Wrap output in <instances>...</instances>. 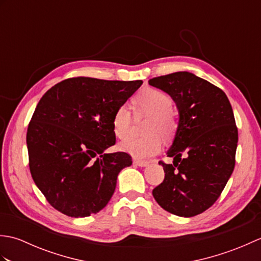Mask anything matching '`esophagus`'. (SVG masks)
<instances>
[{
	"label": "esophagus",
	"instance_id": "obj_1",
	"mask_svg": "<svg viewBox=\"0 0 261 261\" xmlns=\"http://www.w3.org/2000/svg\"><path fill=\"white\" fill-rule=\"evenodd\" d=\"M134 165L138 166V167H146V166L149 165V163L146 162V160H138V159H135V160H134Z\"/></svg>",
	"mask_w": 261,
	"mask_h": 261
}]
</instances>
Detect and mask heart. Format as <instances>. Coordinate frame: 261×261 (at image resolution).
<instances>
[{
    "label": "heart",
    "mask_w": 261,
    "mask_h": 261,
    "mask_svg": "<svg viewBox=\"0 0 261 261\" xmlns=\"http://www.w3.org/2000/svg\"><path fill=\"white\" fill-rule=\"evenodd\" d=\"M137 116L146 115L148 120L143 127L141 138H132L119 145L122 152H125L137 159H146L157 154L163 146L162 138L169 139L174 136L177 127L175 111L171 109V98L167 94L147 88L132 101ZM114 136L121 140L126 139L131 130V113L126 105L116 109L112 119Z\"/></svg>",
    "instance_id": "heart-1"
}]
</instances>
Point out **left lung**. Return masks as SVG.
Instances as JSON below:
<instances>
[{
	"label": "left lung",
	"instance_id": "obj_1",
	"mask_svg": "<svg viewBox=\"0 0 261 261\" xmlns=\"http://www.w3.org/2000/svg\"><path fill=\"white\" fill-rule=\"evenodd\" d=\"M167 93L178 111V125L167 151L173 164L153 188L156 202L167 212L191 218L212 206L236 164L238 129L225 93L201 77L177 71L149 80Z\"/></svg>",
	"mask_w": 261,
	"mask_h": 261
}]
</instances>
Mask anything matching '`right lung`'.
<instances>
[{
  "label": "right lung",
  "instance_id": "obj_1",
  "mask_svg": "<svg viewBox=\"0 0 261 261\" xmlns=\"http://www.w3.org/2000/svg\"><path fill=\"white\" fill-rule=\"evenodd\" d=\"M142 84L75 77L58 83L39 101L28 126L33 181L53 207L71 218L99 212L112 197L125 152L115 143L112 119Z\"/></svg>",
  "mask_w": 261,
  "mask_h": 261
}]
</instances>
